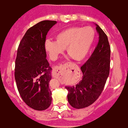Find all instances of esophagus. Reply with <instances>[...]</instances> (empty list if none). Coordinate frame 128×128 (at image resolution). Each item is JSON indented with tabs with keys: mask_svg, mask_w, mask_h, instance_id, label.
<instances>
[{
	"mask_svg": "<svg viewBox=\"0 0 128 128\" xmlns=\"http://www.w3.org/2000/svg\"><path fill=\"white\" fill-rule=\"evenodd\" d=\"M65 66H56L53 68L52 70V76L54 78H59L60 76L64 72Z\"/></svg>",
	"mask_w": 128,
	"mask_h": 128,
	"instance_id": "1",
	"label": "esophagus"
}]
</instances>
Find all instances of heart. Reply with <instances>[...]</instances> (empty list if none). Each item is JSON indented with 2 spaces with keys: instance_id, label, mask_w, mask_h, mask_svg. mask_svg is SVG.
Wrapping results in <instances>:
<instances>
[{
  "instance_id": "b5f03b06",
  "label": "heart",
  "mask_w": 128,
  "mask_h": 128,
  "mask_svg": "<svg viewBox=\"0 0 128 128\" xmlns=\"http://www.w3.org/2000/svg\"><path fill=\"white\" fill-rule=\"evenodd\" d=\"M94 37L95 32L91 27H70L58 32L56 41L46 39L44 48L52 60H56L66 49L72 58L82 61L89 53Z\"/></svg>"
}]
</instances>
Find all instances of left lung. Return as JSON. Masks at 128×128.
Masks as SVG:
<instances>
[{
  "mask_svg": "<svg viewBox=\"0 0 128 128\" xmlns=\"http://www.w3.org/2000/svg\"><path fill=\"white\" fill-rule=\"evenodd\" d=\"M98 42L91 57L81 67L82 78L78 84L66 86L68 100L77 109L88 107L98 98L110 72V47L104 32L95 24Z\"/></svg>",
  "mask_w": 128,
  "mask_h": 128,
  "instance_id": "1",
  "label": "left lung"
}]
</instances>
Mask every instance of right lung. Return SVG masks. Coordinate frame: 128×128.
Instances as JSON below:
<instances>
[{"mask_svg": "<svg viewBox=\"0 0 128 128\" xmlns=\"http://www.w3.org/2000/svg\"><path fill=\"white\" fill-rule=\"evenodd\" d=\"M56 21L44 20L28 30L20 42L15 63V80L21 97L27 105L44 110L52 102L49 82L52 68L46 60L44 42Z\"/></svg>", "mask_w": 128, "mask_h": 128, "instance_id": "1", "label": "right lung"}]
</instances>
